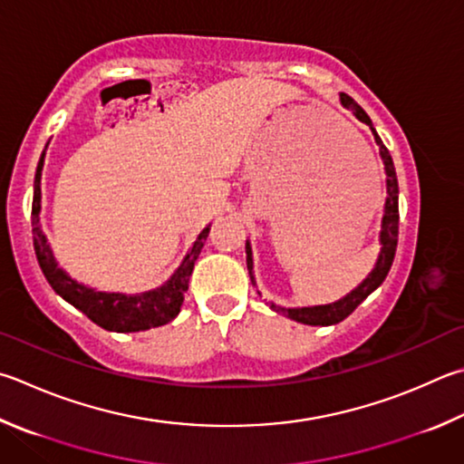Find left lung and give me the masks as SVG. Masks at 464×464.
I'll list each match as a JSON object with an SVG mask.
<instances>
[{"instance_id": "1", "label": "left lung", "mask_w": 464, "mask_h": 464, "mask_svg": "<svg viewBox=\"0 0 464 464\" xmlns=\"http://www.w3.org/2000/svg\"><path fill=\"white\" fill-rule=\"evenodd\" d=\"M341 103L343 107L351 109L359 121L367 123L373 131V138L379 146V154H382L383 166H385V188H387V198H385V207H383V218H382V231H379V243H382V251H379V257L375 261V267L372 269L363 282H361L355 290L347 296L333 302V304H323V306H306V308H284L277 304H269V308L276 310V313L285 314L292 320L302 324H313V326H328V324H336L341 320L347 318L353 310H355L361 302H363L369 294L377 290L379 285L383 284L387 272L393 264V256H395V247H398V225H400V210H398V179H395V168L392 162V156L387 148L383 146L382 138L377 136V131L373 130L372 120L369 115L361 109L355 101H353L349 95L341 92ZM246 254H247V269H249V277L256 285L254 280V257H251V246L249 241L246 243Z\"/></svg>"}]
</instances>
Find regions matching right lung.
Here are the masks:
<instances>
[{
	"instance_id": "add662e5",
	"label": "right lung",
	"mask_w": 464,
	"mask_h": 464,
	"mask_svg": "<svg viewBox=\"0 0 464 464\" xmlns=\"http://www.w3.org/2000/svg\"><path fill=\"white\" fill-rule=\"evenodd\" d=\"M44 151H42L40 162L36 168V176H34V198H32V237H34V251H36L38 264L42 267V274L53 285V290L63 296L69 304L79 308L82 314H87L92 323L99 324L105 331L113 333H138L148 331V328L162 326L170 323L180 313V306L184 302V292L188 290V280L192 269H195V261L203 249L205 241L208 237L210 225L205 227L197 241L192 243L188 254L184 256L179 269L166 280L160 288L148 290L141 294H121V292H99L95 288L81 284L58 267L56 259L50 249L46 235L40 229V179H42V166H44Z\"/></svg>"
}]
</instances>
